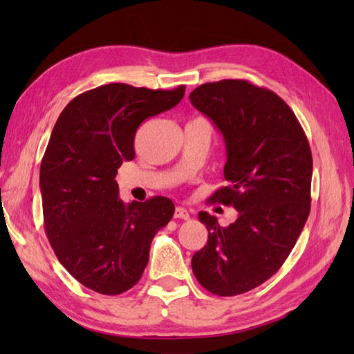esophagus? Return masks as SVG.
I'll use <instances>...</instances> for the list:
<instances>
[{"label":"esophagus","mask_w":354,"mask_h":354,"mask_svg":"<svg viewBox=\"0 0 354 354\" xmlns=\"http://www.w3.org/2000/svg\"><path fill=\"white\" fill-rule=\"evenodd\" d=\"M175 217L176 219H184V221H189L190 219V213L187 212L184 207H176L175 208Z\"/></svg>","instance_id":"1"}]
</instances>
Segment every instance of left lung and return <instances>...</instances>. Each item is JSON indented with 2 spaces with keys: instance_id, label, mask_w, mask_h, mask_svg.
<instances>
[{
  "instance_id": "1",
  "label": "left lung",
  "mask_w": 354,
  "mask_h": 354,
  "mask_svg": "<svg viewBox=\"0 0 354 354\" xmlns=\"http://www.w3.org/2000/svg\"><path fill=\"white\" fill-rule=\"evenodd\" d=\"M190 102L219 127L227 147L228 185L209 199L239 212L228 227L199 213L208 240L192 269L208 292L234 297L272 277L301 234L310 213V146L288 103L248 80L204 84Z\"/></svg>"
}]
</instances>
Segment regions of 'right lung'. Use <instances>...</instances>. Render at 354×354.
<instances>
[{
  "label": "right lung",
  "instance_id": "obj_1",
  "mask_svg": "<svg viewBox=\"0 0 354 354\" xmlns=\"http://www.w3.org/2000/svg\"><path fill=\"white\" fill-rule=\"evenodd\" d=\"M184 93V85H102L74 97L53 127L39 173L44 228L57 260L88 289L120 295L133 288L152 239L175 213L164 196L124 204L115 176L135 158L138 126Z\"/></svg>",
  "mask_w": 354,
  "mask_h": 354
}]
</instances>
